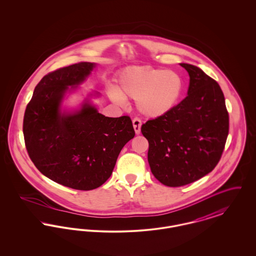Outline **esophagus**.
<instances>
[{"mask_svg": "<svg viewBox=\"0 0 256 256\" xmlns=\"http://www.w3.org/2000/svg\"><path fill=\"white\" fill-rule=\"evenodd\" d=\"M132 124H134V130H135V134H140V132H141V124H142L141 120H140L139 118L135 117V118H134V120H132Z\"/></svg>", "mask_w": 256, "mask_h": 256, "instance_id": "1", "label": "esophagus"}]
</instances>
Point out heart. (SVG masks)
<instances>
[{"label": "heart", "instance_id": "1", "mask_svg": "<svg viewBox=\"0 0 256 256\" xmlns=\"http://www.w3.org/2000/svg\"><path fill=\"white\" fill-rule=\"evenodd\" d=\"M182 90V78L174 71L132 66L119 74L117 86L110 88L108 96L119 106L124 104V97L136 98V108L141 113L158 117L176 106Z\"/></svg>", "mask_w": 256, "mask_h": 256}]
</instances>
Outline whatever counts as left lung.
I'll return each instance as SVG.
<instances>
[{"label": "left lung", "instance_id": "obj_1", "mask_svg": "<svg viewBox=\"0 0 256 256\" xmlns=\"http://www.w3.org/2000/svg\"><path fill=\"white\" fill-rule=\"evenodd\" d=\"M180 66L190 76L187 97L141 126L148 141L150 170L158 180L170 187L194 182L213 170L222 154L230 128L218 82L196 66Z\"/></svg>", "mask_w": 256, "mask_h": 256}]
</instances>
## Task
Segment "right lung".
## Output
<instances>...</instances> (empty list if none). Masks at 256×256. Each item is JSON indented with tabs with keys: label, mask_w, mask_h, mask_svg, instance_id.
Segmentation results:
<instances>
[{
	"label": "right lung",
	"mask_w": 256,
	"mask_h": 256,
	"mask_svg": "<svg viewBox=\"0 0 256 256\" xmlns=\"http://www.w3.org/2000/svg\"><path fill=\"white\" fill-rule=\"evenodd\" d=\"M95 66L80 62L44 76L23 122L26 148L37 169L54 182L84 191L110 178L122 146L135 135L128 116L106 117L88 102L72 113L61 112L65 93L84 82Z\"/></svg>",
	"instance_id": "obj_1"
}]
</instances>
